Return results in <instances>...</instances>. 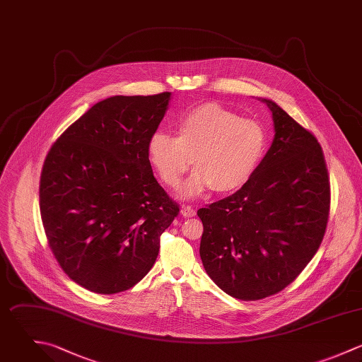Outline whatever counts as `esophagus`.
Returning <instances> with one entry per match:
<instances>
[{
    "label": "esophagus",
    "instance_id": "esophagus-1",
    "mask_svg": "<svg viewBox=\"0 0 362 362\" xmlns=\"http://www.w3.org/2000/svg\"><path fill=\"white\" fill-rule=\"evenodd\" d=\"M182 214L185 217H193V216H196V210L192 206H183L182 207Z\"/></svg>",
    "mask_w": 362,
    "mask_h": 362
}]
</instances>
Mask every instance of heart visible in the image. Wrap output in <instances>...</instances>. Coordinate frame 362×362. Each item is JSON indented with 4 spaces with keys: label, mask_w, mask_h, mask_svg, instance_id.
<instances>
[{
    "label": "heart",
    "mask_w": 362,
    "mask_h": 362,
    "mask_svg": "<svg viewBox=\"0 0 362 362\" xmlns=\"http://www.w3.org/2000/svg\"><path fill=\"white\" fill-rule=\"evenodd\" d=\"M267 148L268 132L262 122L241 118L218 104H204L179 119L177 136L153 134L148 142V156L169 187H177L194 163L197 169L182 193L196 196L213 187L227 193L247 185Z\"/></svg>",
    "instance_id": "obj_1"
}]
</instances>
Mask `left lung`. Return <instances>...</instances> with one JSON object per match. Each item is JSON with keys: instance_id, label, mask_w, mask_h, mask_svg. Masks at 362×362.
<instances>
[{"instance_id": "left-lung-1", "label": "left lung", "mask_w": 362, "mask_h": 362, "mask_svg": "<svg viewBox=\"0 0 362 362\" xmlns=\"http://www.w3.org/2000/svg\"><path fill=\"white\" fill-rule=\"evenodd\" d=\"M275 138L255 175L197 211L200 257L216 285L261 300L291 285L317 252L330 214V177L317 138L271 100Z\"/></svg>"}]
</instances>
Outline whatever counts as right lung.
Segmentation results:
<instances>
[{
  "label": "right lung",
  "mask_w": 362,
  "mask_h": 362,
  "mask_svg": "<svg viewBox=\"0 0 362 362\" xmlns=\"http://www.w3.org/2000/svg\"><path fill=\"white\" fill-rule=\"evenodd\" d=\"M170 93L114 95L93 105L50 146L39 182L49 248L84 289L114 295L153 267L179 214L148 156Z\"/></svg>",
  "instance_id": "add662e5"
}]
</instances>
